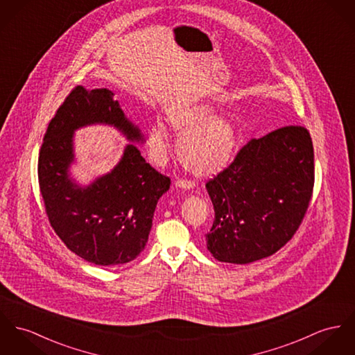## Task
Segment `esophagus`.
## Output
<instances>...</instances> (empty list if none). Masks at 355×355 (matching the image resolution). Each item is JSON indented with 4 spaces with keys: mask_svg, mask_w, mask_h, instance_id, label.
<instances>
[{
    "mask_svg": "<svg viewBox=\"0 0 355 355\" xmlns=\"http://www.w3.org/2000/svg\"><path fill=\"white\" fill-rule=\"evenodd\" d=\"M175 187H177V188H181V189L189 191V189H193L194 184L191 182V181H187V180H177V181H175Z\"/></svg>",
    "mask_w": 355,
    "mask_h": 355,
    "instance_id": "1",
    "label": "esophagus"
}]
</instances>
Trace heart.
<instances>
[{
  "label": "heart",
  "instance_id": "1",
  "mask_svg": "<svg viewBox=\"0 0 355 355\" xmlns=\"http://www.w3.org/2000/svg\"><path fill=\"white\" fill-rule=\"evenodd\" d=\"M166 120L178 135V155L191 173L198 175L223 170L236 148L238 131L227 114H216L209 104H194L168 110ZM147 147L155 162H164L168 151V135L162 125H154Z\"/></svg>",
  "mask_w": 355,
  "mask_h": 355
}]
</instances>
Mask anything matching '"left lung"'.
Segmentation results:
<instances>
[{
  "mask_svg": "<svg viewBox=\"0 0 355 355\" xmlns=\"http://www.w3.org/2000/svg\"><path fill=\"white\" fill-rule=\"evenodd\" d=\"M313 182L306 128L285 125L251 139L205 185L215 209L207 248L220 262L238 265L277 252L299 230Z\"/></svg>",
  "mask_w": 355,
  "mask_h": 355,
  "instance_id": "8db88e82",
  "label": "left lung"
}]
</instances>
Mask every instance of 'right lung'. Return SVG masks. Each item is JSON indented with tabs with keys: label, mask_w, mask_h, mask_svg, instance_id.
<instances>
[{
	"label": "right lung",
	"mask_w": 355,
	"mask_h": 355,
	"mask_svg": "<svg viewBox=\"0 0 355 355\" xmlns=\"http://www.w3.org/2000/svg\"><path fill=\"white\" fill-rule=\"evenodd\" d=\"M113 96L108 89L76 86L49 124L37 164L40 193L56 235L98 266L128 263L144 250L158 200L170 188V178L147 164L134 144H127L114 168L90 185L70 178L76 130L108 124L130 141L144 140Z\"/></svg>",
	"instance_id": "1"
}]
</instances>
